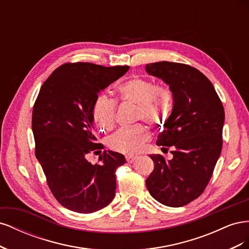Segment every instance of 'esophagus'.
Listing matches in <instances>:
<instances>
[{"label": "esophagus", "instance_id": "1", "mask_svg": "<svg viewBox=\"0 0 249 249\" xmlns=\"http://www.w3.org/2000/svg\"><path fill=\"white\" fill-rule=\"evenodd\" d=\"M125 160L127 163H133L135 160H136V157H132V156H126Z\"/></svg>", "mask_w": 249, "mask_h": 249}]
</instances>
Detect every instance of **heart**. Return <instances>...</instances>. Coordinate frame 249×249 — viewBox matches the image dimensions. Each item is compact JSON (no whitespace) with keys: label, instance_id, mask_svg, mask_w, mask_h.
Masks as SVG:
<instances>
[{"label":"heart","instance_id":"heart-1","mask_svg":"<svg viewBox=\"0 0 249 249\" xmlns=\"http://www.w3.org/2000/svg\"><path fill=\"white\" fill-rule=\"evenodd\" d=\"M120 100L137 106L136 118L152 125H160L167 117L171 95L168 90L157 86L152 80L131 78L117 88ZM94 123L102 131H110L115 125V102L106 95H100L93 105ZM149 139V132L141 124L120 129L108 139V145L115 152L136 155Z\"/></svg>","mask_w":249,"mask_h":249}]
</instances>
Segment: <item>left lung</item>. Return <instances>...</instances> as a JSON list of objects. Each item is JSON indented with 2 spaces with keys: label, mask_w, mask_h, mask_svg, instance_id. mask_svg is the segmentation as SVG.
<instances>
[{
  "label": "left lung",
  "mask_w": 249,
  "mask_h": 249,
  "mask_svg": "<svg viewBox=\"0 0 249 249\" xmlns=\"http://www.w3.org/2000/svg\"><path fill=\"white\" fill-rule=\"evenodd\" d=\"M145 71L167 84L173 97L157 140L162 148H173V158L149 156L155 167L146 187L162 205L183 207L199 196L212 177L222 148L224 109L212 83L190 65L163 61L146 64Z\"/></svg>",
  "instance_id": "left-lung-1"
}]
</instances>
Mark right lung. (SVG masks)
Masks as SVG:
<instances>
[{"label": "right lung", "mask_w": 249, "mask_h": 249, "mask_svg": "<svg viewBox=\"0 0 249 249\" xmlns=\"http://www.w3.org/2000/svg\"><path fill=\"white\" fill-rule=\"evenodd\" d=\"M129 69L89 62L63 64L43 83L34 104L36 158L52 193L73 212H96L115 196V171L125 163L124 156L105 150L100 163L93 165L86 155L103 148L93 135L92 110L99 93Z\"/></svg>", "instance_id": "obj_1"}]
</instances>
